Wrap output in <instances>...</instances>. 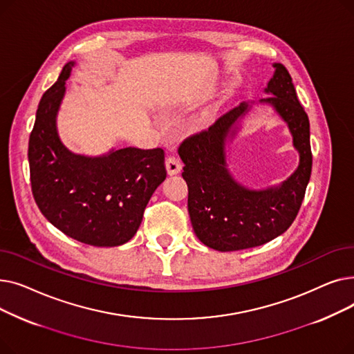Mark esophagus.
Listing matches in <instances>:
<instances>
[{"label":"esophagus","mask_w":354,"mask_h":354,"mask_svg":"<svg viewBox=\"0 0 354 354\" xmlns=\"http://www.w3.org/2000/svg\"><path fill=\"white\" fill-rule=\"evenodd\" d=\"M165 166H166V172L169 175H178L182 171V162L178 156H167Z\"/></svg>","instance_id":"obj_1"}]
</instances>
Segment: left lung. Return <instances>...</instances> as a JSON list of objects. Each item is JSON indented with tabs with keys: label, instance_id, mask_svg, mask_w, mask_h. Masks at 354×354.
<instances>
[{
	"label": "left lung",
	"instance_id": "8db88e82",
	"mask_svg": "<svg viewBox=\"0 0 354 354\" xmlns=\"http://www.w3.org/2000/svg\"><path fill=\"white\" fill-rule=\"evenodd\" d=\"M274 74L264 88L270 97L243 102L179 146L183 179L188 183V211L192 228L202 244L225 252L263 245L284 234L295 219L311 175L310 122L290 73L274 63ZM255 104H268L288 124L293 145L299 152V166L281 184L252 190L230 174L226 146L240 128V122Z\"/></svg>",
	"mask_w": 354,
	"mask_h": 354
}]
</instances>
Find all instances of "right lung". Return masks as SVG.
I'll return each instance as SVG.
<instances>
[{
	"label": "right lung",
	"mask_w": 354,
	"mask_h": 354,
	"mask_svg": "<svg viewBox=\"0 0 354 354\" xmlns=\"http://www.w3.org/2000/svg\"><path fill=\"white\" fill-rule=\"evenodd\" d=\"M74 64L63 67L37 109L28 142L32 196L50 224L67 236L93 247H118L135 236L149 199L166 178L165 152H71L59 136L57 115Z\"/></svg>",
	"instance_id": "add662e5"
}]
</instances>
